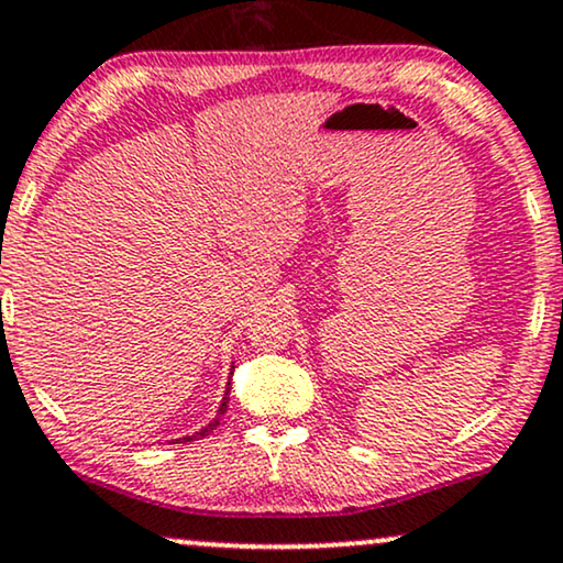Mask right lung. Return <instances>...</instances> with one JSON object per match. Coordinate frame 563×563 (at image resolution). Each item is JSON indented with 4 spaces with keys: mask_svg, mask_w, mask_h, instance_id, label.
Listing matches in <instances>:
<instances>
[{
    "mask_svg": "<svg viewBox=\"0 0 563 563\" xmlns=\"http://www.w3.org/2000/svg\"><path fill=\"white\" fill-rule=\"evenodd\" d=\"M233 374V372H231ZM229 395H231V382H229V387H225V397H223V402H220V410H218V416L216 418H212V421L208 423V426H205V429H199L197 433H195V437H184V441H191V439H202V437H208V433L212 431V429H216V426H220V418H223V412L225 410H229ZM176 441H181V439H176Z\"/></svg>",
    "mask_w": 563,
    "mask_h": 563,
    "instance_id": "right-lung-1",
    "label": "right lung"
}]
</instances>
